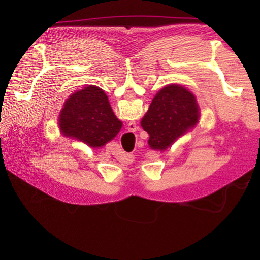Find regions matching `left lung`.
Here are the masks:
<instances>
[{
  "instance_id": "left-lung-1",
  "label": "left lung",
  "mask_w": 260,
  "mask_h": 260,
  "mask_svg": "<svg viewBox=\"0 0 260 260\" xmlns=\"http://www.w3.org/2000/svg\"><path fill=\"white\" fill-rule=\"evenodd\" d=\"M199 120L196 97L184 87L170 85L153 98L141 125L150 134L153 150H167Z\"/></svg>"
}]
</instances>
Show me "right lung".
<instances>
[{
  "label": "right lung",
  "instance_id": "1",
  "mask_svg": "<svg viewBox=\"0 0 260 260\" xmlns=\"http://www.w3.org/2000/svg\"><path fill=\"white\" fill-rule=\"evenodd\" d=\"M60 128L66 136L101 147L113 140L121 128L108 98L101 88L88 86L71 95L60 113Z\"/></svg>",
  "mask_w": 260,
  "mask_h": 260
}]
</instances>
